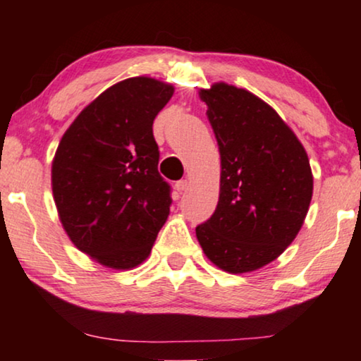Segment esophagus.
I'll return each mask as SVG.
<instances>
[{"instance_id": "1", "label": "esophagus", "mask_w": 361, "mask_h": 361, "mask_svg": "<svg viewBox=\"0 0 361 361\" xmlns=\"http://www.w3.org/2000/svg\"><path fill=\"white\" fill-rule=\"evenodd\" d=\"M187 187H189V180H187V179H182V180L176 182V190L177 192H184V190H187Z\"/></svg>"}]
</instances>
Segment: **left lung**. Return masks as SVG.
Masks as SVG:
<instances>
[{"label": "left lung", "instance_id": "1", "mask_svg": "<svg viewBox=\"0 0 361 361\" xmlns=\"http://www.w3.org/2000/svg\"><path fill=\"white\" fill-rule=\"evenodd\" d=\"M219 142L220 197L214 215L197 225L212 263L248 273L293 243L312 199L305 149L289 126L253 93L226 83L202 90Z\"/></svg>", "mask_w": 361, "mask_h": 361}]
</instances>
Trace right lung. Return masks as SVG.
<instances>
[{
  "mask_svg": "<svg viewBox=\"0 0 361 361\" xmlns=\"http://www.w3.org/2000/svg\"><path fill=\"white\" fill-rule=\"evenodd\" d=\"M172 93L147 77L116 83L77 116L54 157L63 228L78 250L110 268L145 261L169 215L171 185L157 171L152 123Z\"/></svg>",
  "mask_w": 361,
  "mask_h": 361,
  "instance_id": "right-lung-1",
  "label": "right lung"
}]
</instances>
